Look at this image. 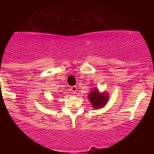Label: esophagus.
Here are the masks:
<instances>
[{
  "mask_svg": "<svg viewBox=\"0 0 154 154\" xmlns=\"http://www.w3.org/2000/svg\"><path fill=\"white\" fill-rule=\"evenodd\" d=\"M77 87L76 86H72L71 88V92H72V94H75L76 92H77Z\"/></svg>",
  "mask_w": 154,
  "mask_h": 154,
  "instance_id": "obj_1",
  "label": "esophagus"
}]
</instances>
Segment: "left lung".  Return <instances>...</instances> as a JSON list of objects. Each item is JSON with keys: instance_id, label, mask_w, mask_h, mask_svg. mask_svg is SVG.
<instances>
[{"instance_id": "obj_1", "label": "left lung", "mask_w": 154, "mask_h": 154, "mask_svg": "<svg viewBox=\"0 0 154 154\" xmlns=\"http://www.w3.org/2000/svg\"><path fill=\"white\" fill-rule=\"evenodd\" d=\"M109 97V94L106 91L100 92L96 88H91L88 94V100L94 109L103 108L108 102Z\"/></svg>"}]
</instances>
